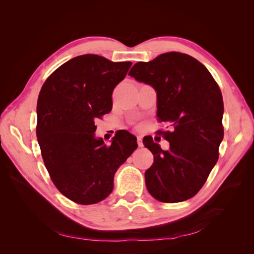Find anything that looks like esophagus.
<instances>
[{"instance_id":"obj_1","label":"esophagus","mask_w":254,"mask_h":254,"mask_svg":"<svg viewBox=\"0 0 254 254\" xmlns=\"http://www.w3.org/2000/svg\"><path fill=\"white\" fill-rule=\"evenodd\" d=\"M137 145H139V147H143V141H142V136H137Z\"/></svg>"}]
</instances>
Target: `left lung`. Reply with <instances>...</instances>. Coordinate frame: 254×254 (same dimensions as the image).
Masks as SVG:
<instances>
[{
    "label": "left lung",
    "mask_w": 254,
    "mask_h": 254,
    "mask_svg": "<svg viewBox=\"0 0 254 254\" xmlns=\"http://www.w3.org/2000/svg\"><path fill=\"white\" fill-rule=\"evenodd\" d=\"M128 75L156 89L158 121L171 126L158 131L170 142L168 150L149 135L143 139L153 155L145 172L146 188L161 202L188 200L200 190L218 160L224 139L218 84L201 63L178 52L137 63Z\"/></svg>",
    "instance_id": "8db88e82"
}]
</instances>
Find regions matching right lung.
Returning <instances> with one entry per match:
<instances>
[{"label": "right lung", "mask_w": 254, "mask_h": 254, "mask_svg": "<svg viewBox=\"0 0 254 254\" xmlns=\"http://www.w3.org/2000/svg\"><path fill=\"white\" fill-rule=\"evenodd\" d=\"M130 61L77 56L44 81L38 96L36 133L53 183L70 200L88 205L108 197L118 168L136 149V137L115 132L111 145L95 139V122L112 109V92Z\"/></svg>", "instance_id": "1"}]
</instances>
